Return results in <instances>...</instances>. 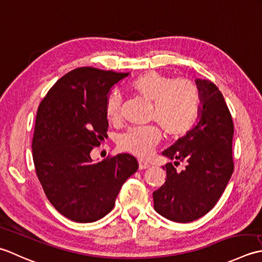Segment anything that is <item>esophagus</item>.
<instances>
[{
	"label": "esophagus",
	"instance_id": "34e87169",
	"mask_svg": "<svg viewBox=\"0 0 262 262\" xmlns=\"http://www.w3.org/2000/svg\"><path fill=\"white\" fill-rule=\"evenodd\" d=\"M150 166V164L145 161H139V169H146Z\"/></svg>",
	"mask_w": 262,
	"mask_h": 262
}]
</instances>
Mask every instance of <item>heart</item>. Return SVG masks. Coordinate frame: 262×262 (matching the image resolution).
<instances>
[{
  "label": "heart",
  "instance_id": "heart-1",
  "mask_svg": "<svg viewBox=\"0 0 262 262\" xmlns=\"http://www.w3.org/2000/svg\"><path fill=\"white\" fill-rule=\"evenodd\" d=\"M132 89L154 104L152 120L168 137L183 136L194 124L200 107V95L191 80L173 79L157 71H149L133 81ZM121 105V95L114 90L106 100V115L110 120H119ZM161 138L162 133L157 126L132 127L121 136L120 146L139 157H146Z\"/></svg>",
  "mask_w": 262,
  "mask_h": 262
}]
</instances>
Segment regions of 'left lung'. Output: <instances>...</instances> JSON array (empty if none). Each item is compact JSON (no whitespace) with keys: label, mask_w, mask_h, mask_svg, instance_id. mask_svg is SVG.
Returning <instances> with one entry per match:
<instances>
[{"label":"left lung","mask_w":262,"mask_h":262,"mask_svg":"<svg viewBox=\"0 0 262 262\" xmlns=\"http://www.w3.org/2000/svg\"><path fill=\"white\" fill-rule=\"evenodd\" d=\"M200 95L198 121L163 151V156L185 162L178 172L167 163L166 182L152 193L159 215L176 223H190L210 211L231 179L234 164V125L220 89L210 80L195 79Z\"/></svg>","instance_id":"8db88e82"}]
</instances>
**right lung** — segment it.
<instances>
[{
  "label": "right lung",
  "instance_id": "add662e5",
  "mask_svg": "<svg viewBox=\"0 0 262 262\" xmlns=\"http://www.w3.org/2000/svg\"><path fill=\"white\" fill-rule=\"evenodd\" d=\"M130 73L78 68L58 79L37 111L33 158L47 199L69 220L92 223L113 209L122 185L139 167L129 154L94 163L106 138V100Z\"/></svg>",
  "mask_w": 262,
  "mask_h": 262
}]
</instances>
